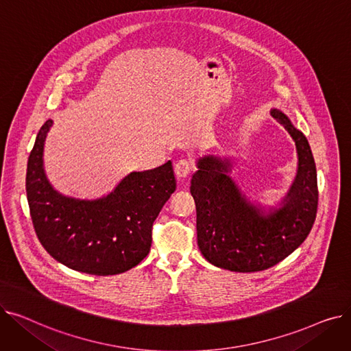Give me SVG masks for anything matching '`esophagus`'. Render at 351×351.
Wrapping results in <instances>:
<instances>
[{"instance_id": "1", "label": "esophagus", "mask_w": 351, "mask_h": 351, "mask_svg": "<svg viewBox=\"0 0 351 351\" xmlns=\"http://www.w3.org/2000/svg\"><path fill=\"white\" fill-rule=\"evenodd\" d=\"M192 171V162L189 159H180L178 160V163L175 165V173L178 176V179H185Z\"/></svg>"}]
</instances>
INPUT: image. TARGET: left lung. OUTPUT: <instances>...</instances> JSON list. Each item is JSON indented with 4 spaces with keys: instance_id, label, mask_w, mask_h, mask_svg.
<instances>
[{
    "instance_id": "1",
    "label": "left lung",
    "mask_w": 351,
    "mask_h": 351,
    "mask_svg": "<svg viewBox=\"0 0 351 351\" xmlns=\"http://www.w3.org/2000/svg\"><path fill=\"white\" fill-rule=\"evenodd\" d=\"M270 115L296 143L298 173L278 208L253 204L229 176L232 158L204 156L191 182L197 246L205 259L230 271H259L278 265L310 233L317 213V172L310 145L280 109Z\"/></svg>"
}]
</instances>
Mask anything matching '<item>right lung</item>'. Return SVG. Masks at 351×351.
Masks as SVG:
<instances>
[{"label":"right lung","instance_id":"1","mask_svg":"<svg viewBox=\"0 0 351 351\" xmlns=\"http://www.w3.org/2000/svg\"><path fill=\"white\" fill-rule=\"evenodd\" d=\"M52 119L36 135L27 165L25 189L36 236L55 261L97 276L119 274L149 253L152 225L176 189L172 162L131 172L98 199L66 196L49 183L44 145Z\"/></svg>","mask_w":351,"mask_h":351}]
</instances>
